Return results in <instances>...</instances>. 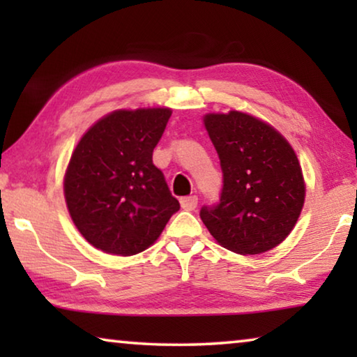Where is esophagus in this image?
Here are the masks:
<instances>
[{"mask_svg":"<svg viewBox=\"0 0 357 357\" xmlns=\"http://www.w3.org/2000/svg\"><path fill=\"white\" fill-rule=\"evenodd\" d=\"M197 204H198V198L195 195L181 198V208L185 211H193L197 208Z\"/></svg>","mask_w":357,"mask_h":357,"instance_id":"esophagus-1","label":"esophagus"}]
</instances>
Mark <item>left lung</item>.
I'll return each mask as SVG.
<instances>
[{"label": "left lung", "instance_id": "8db88e82", "mask_svg": "<svg viewBox=\"0 0 357 357\" xmlns=\"http://www.w3.org/2000/svg\"><path fill=\"white\" fill-rule=\"evenodd\" d=\"M223 172L220 203L200 217L222 247L258 255L288 238L305 202L294 149L279 130L253 114L229 110L203 116Z\"/></svg>", "mask_w": 357, "mask_h": 357}]
</instances>
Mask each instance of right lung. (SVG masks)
<instances>
[{
	"label": "right lung",
	"instance_id": "obj_1",
	"mask_svg": "<svg viewBox=\"0 0 357 357\" xmlns=\"http://www.w3.org/2000/svg\"><path fill=\"white\" fill-rule=\"evenodd\" d=\"M172 116L168 107L119 108L96 121L72 151L64 173L66 206L82 236L110 255L153 245L179 209L153 164Z\"/></svg>",
	"mask_w": 357,
	"mask_h": 357
}]
</instances>
